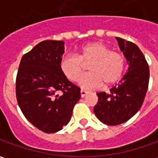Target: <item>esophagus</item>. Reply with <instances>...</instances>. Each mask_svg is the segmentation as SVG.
<instances>
[{"label": "esophagus", "instance_id": "esophagus-1", "mask_svg": "<svg viewBox=\"0 0 158 158\" xmlns=\"http://www.w3.org/2000/svg\"><path fill=\"white\" fill-rule=\"evenodd\" d=\"M80 95H81V97L84 98V97H85V96L88 95V92L85 91V90H83V89H81V90H80Z\"/></svg>", "mask_w": 158, "mask_h": 158}]
</instances>
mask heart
Instances as JSON below:
<instances>
[{
    "mask_svg": "<svg viewBox=\"0 0 158 158\" xmlns=\"http://www.w3.org/2000/svg\"><path fill=\"white\" fill-rule=\"evenodd\" d=\"M88 63L89 72L79 78V85L82 89L91 90L104 83L110 85L118 81L124 71L125 60L121 53L110 51L102 42L94 41L82 45L78 55L62 56L59 67L67 79L75 82Z\"/></svg>",
    "mask_w": 158,
    "mask_h": 158,
    "instance_id": "heart-1",
    "label": "heart"
}]
</instances>
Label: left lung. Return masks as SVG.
Returning a JSON list of instances; mask_svg holds the SVG:
<instances>
[{
    "label": "left lung",
    "mask_w": 158,
    "mask_h": 158,
    "mask_svg": "<svg viewBox=\"0 0 158 158\" xmlns=\"http://www.w3.org/2000/svg\"><path fill=\"white\" fill-rule=\"evenodd\" d=\"M128 63V71L110 92L97 93L94 113L101 122L118 125L128 121L142 106L149 84V66L139 48L132 42L116 37Z\"/></svg>",
    "instance_id": "1"
}]
</instances>
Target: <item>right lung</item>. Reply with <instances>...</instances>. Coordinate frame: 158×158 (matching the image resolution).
<instances>
[{"mask_svg": "<svg viewBox=\"0 0 158 158\" xmlns=\"http://www.w3.org/2000/svg\"><path fill=\"white\" fill-rule=\"evenodd\" d=\"M64 49L62 40L41 41L23 56L17 74L19 107L33 125L45 133L57 132L67 125L80 99V89L59 67Z\"/></svg>", "mask_w": 158, "mask_h": 158, "instance_id": "right-lung-1", "label": "right lung"}]
</instances>
